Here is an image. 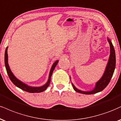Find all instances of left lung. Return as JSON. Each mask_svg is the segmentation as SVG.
<instances>
[{
	"label": "left lung",
	"mask_w": 121,
	"mask_h": 121,
	"mask_svg": "<svg viewBox=\"0 0 121 121\" xmlns=\"http://www.w3.org/2000/svg\"><path fill=\"white\" fill-rule=\"evenodd\" d=\"M108 41L110 45V56L108 62L107 67H106L105 70L104 74L101 77L98 82L96 83L95 87L94 89L90 91H82L79 90L75 87L74 84H72L74 90L77 92L81 93V94H86V95H91L96 94V93L99 92L100 91H103V90L107 86L108 84L110 82L113 73H114L115 68H116V53H115V50L113 44L112 43L111 41L108 38Z\"/></svg>",
	"instance_id": "1"
}]
</instances>
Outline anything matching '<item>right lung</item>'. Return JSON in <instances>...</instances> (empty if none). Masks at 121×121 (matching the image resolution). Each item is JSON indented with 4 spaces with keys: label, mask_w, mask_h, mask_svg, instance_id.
I'll list each match as a JSON object with an SVG mask.
<instances>
[{
    "label": "right lung",
    "mask_w": 121,
    "mask_h": 121,
    "mask_svg": "<svg viewBox=\"0 0 121 121\" xmlns=\"http://www.w3.org/2000/svg\"><path fill=\"white\" fill-rule=\"evenodd\" d=\"M7 49H8V47H7L6 49H5V55H4V62H5V68H6L7 72V73H8V77H9V78H10V79H11V81L16 86L18 87V88H21V90L30 93H39V92H43V91H44V90H46L47 89V88L49 86V84H50L51 78L52 73H53V70H54L55 67H56L57 64V63L59 62V61L58 60L56 61L53 63V64L52 65L51 69L50 72H49L48 79L47 82L44 85L42 86L41 87H30L26 85V84L22 82L21 81H20V80H18L17 78H16L15 76L13 75V74L12 73L11 69H10L9 68V65H8V53H7Z\"/></svg>",
    "instance_id": "1"
}]
</instances>
